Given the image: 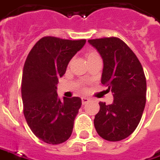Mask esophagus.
I'll return each mask as SVG.
<instances>
[{
  "label": "esophagus",
  "mask_w": 160,
  "mask_h": 160,
  "mask_svg": "<svg viewBox=\"0 0 160 160\" xmlns=\"http://www.w3.org/2000/svg\"><path fill=\"white\" fill-rule=\"evenodd\" d=\"M81 101H82V104L85 105V104H87L88 102L89 101V99H88V98H81Z\"/></svg>",
  "instance_id": "34e87169"
}]
</instances>
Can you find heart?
<instances>
[{"instance_id":"b5f03b06","label":"heart","mask_w":160,"mask_h":160,"mask_svg":"<svg viewBox=\"0 0 160 160\" xmlns=\"http://www.w3.org/2000/svg\"><path fill=\"white\" fill-rule=\"evenodd\" d=\"M86 56H87V60L88 61V60L93 59V58H96V57H98V54L95 52H88Z\"/></svg>"}]
</instances>
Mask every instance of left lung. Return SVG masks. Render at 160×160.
I'll use <instances>...</instances> for the list:
<instances>
[{
  "label": "left lung",
  "mask_w": 160,
  "mask_h": 160,
  "mask_svg": "<svg viewBox=\"0 0 160 160\" xmlns=\"http://www.w3.org/2000/svg\"><path fill=\"white\" fill-rule=\"evenodd\" d=\"M89 45L103 59L101 83L113 94L111 105L99 102L94 125L98 135L110 142L130 136L138 126L146 104V78L142 66L128 45L117 38L91 39Z\"/></svg>",
  "instance_id": "left-lung-1"
}]
</instances>
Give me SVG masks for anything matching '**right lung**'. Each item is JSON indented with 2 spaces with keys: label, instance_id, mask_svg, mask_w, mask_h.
Listing matches in <instances>:
<instances>
[{
  "label": "right lung",
  "instance_id": "1",
  "mask_svg": "<svg viewBox=\"0 0 160 160\" xmlns=\"http://www.w3.org/2000/svg\"><path fill=\"white\" fill-rule=\"evenodd\" d=\"M85 43V39L45 37L26 59L21 82L23 112L33 133L45 143L60 144L72 135L81 99L73 97L61 100L56 90L58 79Z\"/></svg>",
  "mask_w": 160,
  "mask_h": 160
}]
</instances>
